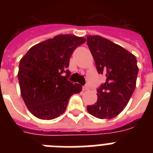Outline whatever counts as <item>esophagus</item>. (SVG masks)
I'll use <instances>...</instances> for the list:
<instances>
[{"instance_id":"obj_1","label":"esophagus","mask_w":153,"mask_h":153,"mask_svg":"<svg viewBox=\"0 0 153 153\" xmlns=\"http://www.w3.org/2000/svg\"><path fill=\"white\" fill-rule=\"evenodd\" d=\"M89 89H90V86H89V85H85V86H83V91L88 90Z\"/></svg>"}]
</instances>
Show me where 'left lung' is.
Wrapping results in <instances>:
<instances>
[{"mask_svg":"<svg viewBox=\"0 0 153 153\" xmlns=\"http://www.w3.org/2000/svg\"><path fill=\"white\" fill-rule=\"evenodd\" d=\"M89 47L98 74L106 82L97 91V101L86 107L99 119H112L124 109L136 88L139 68L136 56L113 42L100 36H87Z\"/></svg>","mask_w":153,"mask_h":153,"instance_id":"8db88e82","label":"left lung"}]
</instances>
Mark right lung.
<instances>
[{"instance_id":"right-lung-1","label":"right lung","mask_w":153,"mask_h":153,"mask_svg":"<svg viewBox=\"0 0 153 153\" xmlns=\"http://www.w3.org/2000/svg\"><path fill=\"white\" fill-rule=\"evenodd\" d=\"M86 41L75 35H58L33 46L20 61L21 97L29 111L40 120H53L64 113L69 99L82 86L68 80L70 59Z\"/></svg>"}]
</instances>
